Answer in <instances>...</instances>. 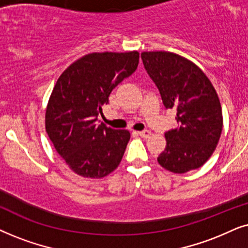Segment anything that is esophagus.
Wrapping results in <instances>:
<instances>
[{"label":"esophagus","mask_w":248,"mask_h":248,"mask_svg":"<svg viewBox=\"0 0 248 248\" xmlns=\"http://www.w3.org/2000/svg\"><path fill=\"white\" fill-rule=\"evenodd\" d=\"M138 135L143 138H148L152 135V133L150 130H143V131H138Z\"/></svg>","instance_id":"34e87169"}]
</instances>
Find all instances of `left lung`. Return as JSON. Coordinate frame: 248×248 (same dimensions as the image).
Segmentation results:
<instances>
[{"instance_id": "left-lung-1", "label": "left lung", "mask_w": 248, "mask_h": 248, "mask_svg": "<svg viewBox=\"0 0 248 248\" xmlns=\"http://www.w3.org/2000/svg\"><path fill=\"white\" fill-rule=\"evenodd\" d=\"M140 57L164 107L176 108L180 124L164 135L167 146L157 162L173 173L199 169L217 148L223 126L213 85L195 63L176 53L143 52Z\"/></svg>"}]
</instances>
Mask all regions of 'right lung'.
<instances>
[{
	"label": "right lung",
	"instance_id": "right-lung-1",
	"mask_svg": "<svg viewBox=\"0 0 248 248\" xmlns=\"http://www.w3.org/2000/svg\"><path fill=\"white\" fill-rule=\"evenodd\" d=\"M140 53H91L69 65L49 96L45 129L75 173L100 179L117 169L130 140L128 130L97 124L111 92L137 69Z\"/></svg>",
	"mask_w": 248,
	"mask_h": 248
}]
</instances>
